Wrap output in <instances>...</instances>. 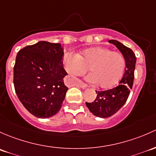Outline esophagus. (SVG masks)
Returning a JSON list of instances; mask_svg holds the SVG:
<instances>
[{
  "label": "esophagus",
  "instance_id": "34e87169",
  "mask_svg": "<svg viewBox=\"0 0 156 156\" xmlns=\"http://www.w3.org/2000/svg\"><path fill=\"white\" fill-rule=\"evenodd\" d=\"M77 86H79V87H80V88H82V89H86V88H87V85L86 84H85L84 83H83V82H79L78 83V84H77Z\"/></svg>",
  "mask_w": 156,
  "mask_h": 156
}]
</instances>
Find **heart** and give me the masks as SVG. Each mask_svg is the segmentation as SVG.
I'll use <instances>...</instances> for the list:
<instances>
[{
  "label": "heart",
  "mask_w": 156,
  "mask_h": 156,
  "mask_svg": "<svg viewBox=\"0 0 156 156\" xmlns=\"http://www.w3.org/2000/svg\"><path fill=\"white\" fill-rule=\"evenodd\" d=\"M67 72L73 76H80L89 70L86 80L101 89L113 88L124 73L126 61L120 52L102 46H94L80 53L66 52L63 57Z\"/></svg>",
  "instance_id": "1"
}]
</instances>
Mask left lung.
Listing matches in <instances>:
<instances>
[{"label":"left lung","mask_w":156,"mask_h":156,"mask_svg":"<svg viewBox=\"0 0 156 156\" xmlns=\"http://www.w3.org/2000/svg\"><path fill=\"white\" fill-rule=\"evenodd\" d=\"M124 55L126 61V69L119 84L113 89L106 91H96L97 97L93 102H86V106L91 113L101 118H108L115 114L126 104L130 90L132 89L134 78L136 56L130 48L115 40H110Z\"/></svg>","instance_id":"1"}]
</instances>
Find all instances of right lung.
<instances>
[{
	"label": "right lung",
	"instance_id": "1",
	"mask_svg": "<svg viewBox=\"0 0 156 156\" xmlns=\"http://www.w3.org/2000/svg\"><path fill=\"white\" fill-rule=\"evenodd\" d=\"M60 43L40 41L19 51L13 68V83L19 101L29 113L41 119L60 110L68 88Z\"/></svg>",
	"mask_w": 156,
	"mask_h": 156
}]
</instances>
